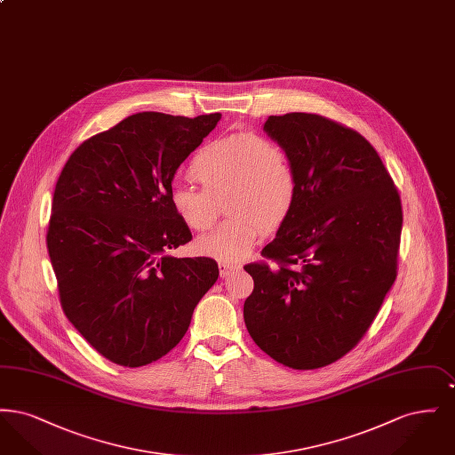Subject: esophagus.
Returning a JSON list of instances; mask_svg holds the SVG:
<instances>
[{"mask_svg":"<svg viewBox=\"0 0 455 455\" xmlns=\"http://www.w3.org/2000/svg\"><path fill=\"white\" fill-rule=\"evenodd\" d=\"M240 264L237 262H225V260H221V262H218V269H220V276L221 278H227V276H230L232 273H237L240 271Z\"/></svg>","mask_w":455,"mask_h":455,"instance_id":"obj_1","label":"esophagus"}]
</instances>
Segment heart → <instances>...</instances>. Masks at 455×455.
Instances as JSON below:
<instances>
[{
	"label": "heart",
	"mask_w": 455,
	"mask_h": 455,
	"mask_svg": "<svg viewBox=\"0 0 455 455\" xmlns=\"http://www.w3.org/2000/svg\"><path fill=\"white\" fill-rule=\"evenodd\" d=\"M189 177L201 186L173 188L171 206L193 232L217 223L221 199L228 218L212 235L199 238L201 254L220 260L242 259L262 232L275 234L290 218L299 199V173L290 152L273 138L235 132L196 152Z\"/></svg>",
	"instance_id": "1"
}]
</instances>
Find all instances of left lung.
Segmentation results:
<instances>
[{"label": "left lung", "mask_w": 455, "mask_h": 455, "mask_svg": "<svg viewBox=\"0 0 455 455\" xmlns=\"http://www.w3.org/2000/svg\"><path fill=\"white\" fill-rule=\"evenodd\" d=\"M290 152L299 199L276 238L245 264L243 321L254 343L295 370L325 367L360 343L397 276L403 206L379 153L319 114L269 116Z\"/></svg>", "instance_id": "1"}]
</instances>
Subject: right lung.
<instances>
[{
    "instance_id": "add662e5",
    "label": "right lung",
    "mask_w": 455,
    "mask_h": 455,
    "mask_svg": "<svg viewBox=\"0 0 455 455\" xmlns=\"http://www.w3.org/2000/svg\"><path fill=\"white\" fill-rule=\"evenodd\" d=\"M220 119L132 114L84 141L56 182L45 240L60 302L112 363L167 355L218 280L215 260L169 251L193 238L171 206L173 175Z\"/></svg>"
}]
</instances>
